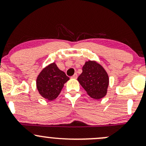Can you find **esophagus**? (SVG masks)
<instances>
[{
    "label": "esophagus",
    "mask_w": 146,
    "mask_h": 146,
    "mask_svg": "<svg viewBox=\"0 0 146 146\" xmlns=\"http://www.w3.org/2000/svg\"><path fill=\"white\" fill-rule=\"evenodd\" d=\"M77 78H78V74H77V73H75V74L71 77V78L73 79H77Z\"/></svg>",
    "instance_id": "34e87169"
}]
</instances>
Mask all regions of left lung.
<instances>
[{"label": "left lung", "instance_id": "left-lung-1", "mask_svg": "<svg viewBox=\"0 0 146 146\" xmlns=\"http://www.w3.org/2000/svg\"><path fill=\"white\" fill-rule=\"evenodd\" d=\"M78 80L92 98L99 100L106 95L109 83L108 75L104 68L96 62H86Z\"/></svg>", "mask_w": 146, "mask_h": 146}]
</instances>
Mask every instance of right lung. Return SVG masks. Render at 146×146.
Here are the masks:
<instances>
[{
  "mask_svg": "<svg viewBox=\"0 0 146 146\" xmlns=\"http://www.w3.org/2000/svg\"><path fill=\"white\" fill-rule=\"evenodd\" d=\"M69 80L64 72L58 68L55 63L46 66L38 75L36 86L42 97L52 101L55 100L62 89L64 84Z\"/></svg>",
  "mask_w": 146,
  "mask_h": 146,
  "instance_id": "add662e5",
  "label": "right lung"
}]
</instances>
